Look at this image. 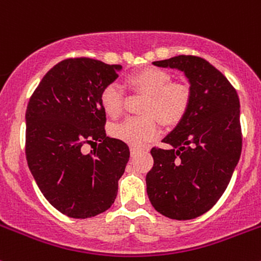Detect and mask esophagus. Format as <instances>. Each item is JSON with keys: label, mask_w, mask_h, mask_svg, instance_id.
Instances as JSON below:
<instances>
[{"label": "esophagus", "mask_w": 261, "mask_h": 261, "mask_svg": "<svg viewBox=\"0 0 261 261\" xmlns=\"http://www.w3.org/2000/svg\"><path fill=\"white\" fill-rule=\"evenodd\" d=\"M139 151H140V150L138 149V147H130V154H131V156H135L136 154H139Z\"/></svg>", "instance_id": "34e87169"}]
</instances>
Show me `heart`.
<instances>
[{
  "label": "heart",
  "mask_w": 261,
  "mask_h": 261,
  "mask_svg": "<svg viewBox=\"0 0 261 261\" xmlns=\"http://www.w3.org/2000/svg\"><path fill=\"white\" fill-rule=\"evenodd\" d=\"M128 83L147 94L143 111L158 115L165 123L178 122L188 110L191 101L189 88L180 83H170V75L164 70L145 68L131 75ZM101 105L103 111L111 117H118L122 114L123 97L118 84H109L102 91ZM155 115L126 118L112 126V136L128 145H144L160 134V121Z\"/></svg>",
  "instance_id": "b5f03b06"
}]
</instances>
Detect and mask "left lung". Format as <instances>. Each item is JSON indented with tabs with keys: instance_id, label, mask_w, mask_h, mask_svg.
<instances>
[{
	"instance_id": "8db88e82",
	"label": "left lung",
	"mask_w": 261,
	"mask_h": 261,
	"mask_svg": "<svg viewBox=\"0 0 261 261\" xmlns=\"http://www.w3.org/2000/svg\"><path fill=\"white\" fill-rule=\"evenodd\" d=\"M152 64L183 72L191 101L162 140L170 149H151L147 197L165 217L192 220L215 206L240 159V101L227 78L202 58L178 55Z\"/></svg>"
}]
</instances>
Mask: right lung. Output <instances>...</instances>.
Listing matches in <instances>:
<instances>
[{"mask_svg":"<svg viewBox=\"0 0 261 261\" xmlns=\"http://www.w3.org/2000/svg\"><path fill=\"white\" fill-rule=\"evenodd\" d=\"M122 65L89 58L58 63L39 83L26 109V160L49 203L68 217L105 212L117 196L130 150L106 136L101 93ZM86 142H98L89 154Z\"/></svg>","mask_w":261,"mask_h":261,"instance_id":"1","label":"right lung"}]
</instances>
